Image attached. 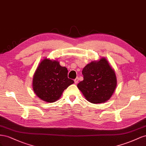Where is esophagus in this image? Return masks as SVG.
I'll use <instances>...</instances> for the list:
<instances>
[{"label":"esophagus","instance_id":"1","mask_svg":"<svg viewBox=\"0 0 146 146\" xmlns=\"http://www.w3.org/2000/svg\"><path fill=\"white\" fill-rule=\"evenodd\" d=\"M74 83H75V84H77V83L78 82V81H79V79H78V78H76L75 80H74Z\"/></svg>","mask_w":146,"mask_h":146}]
</instances>
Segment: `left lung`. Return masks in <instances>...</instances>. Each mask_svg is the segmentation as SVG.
<instances>
[{"label": "left lung", "mask_w": 146, "mask_h": 146, "mask_svg": "<svg viewBox=\"0 0 146 146\" xmlns=\"http://www.w3.org/2000/svg\"><path fill=\"white\" fill-rule=\"evenodd\" d=\"M84 80L77 86L86 100L92 103L106 102L113 94L117 80L113 69L105 58L92 62L82 71Z\"/></svg>", "instance_id": "obj_1"}]
</instances>
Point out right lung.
I'll list each match as a JSON object with an SVG mask.
<instances>
[{"label": "right lung", "instance_id": "1", "mask_svg": "<svg viewBox=\"0 0 146 146\" xmlns=\"http://www.w3.org/2000/svg\"><path fill=\"white\" fill-rule=\"evenodd\" d=\"M74 83L68 78V70L56 60L44 59L40 62L33 78V89L43 101L57 100L64 90Z\"/></svg>", "mask_w": 146, "mask_h": 146}]
</instances>
